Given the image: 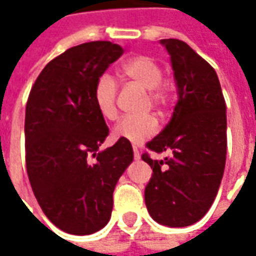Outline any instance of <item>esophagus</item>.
<instances>
[{
	"label": "esophagus",
	"instance_id": "obj_1",
	"mask_svg": "<svg viewBox=\"0 0 256 256\" xmlns=\"http://www.w3.org/2000/svg\"><path fill=\"white\" fill-rule=\"evenodd\" d=\"M134 158L135 160H140L141 158V154H140V150L136 146H134Z\"/></svg>",
	"mask_w": 256,
	"mask_h": 256
}]
</instances>
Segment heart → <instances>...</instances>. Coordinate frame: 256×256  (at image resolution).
I'll use <instances>...</instances> for the list:
<instances>
[{"label":"heart","instance_id":"heart-1","mask_svg":"<svg viewBox=\"0 0 256 256\" xmlns=\"http://www.w3.org/2000/svg\"><path fill=\"white\" fill-rule=\"evenodd\" d=\"M120 72L134 84L148 91V98L154 108H161L168 101V86L162 82V68L146 55H135L124 61ZM116 86L108 74L101 75L94 86V102L105 120L112 121L116 118ZM158 131V122L151 115L126 116L114 126L115 138L125 140L132 144H141L151 138Z\"/></svg>","mask_w":256,"mask_h":256}]
</instances>
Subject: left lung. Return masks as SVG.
I'll return each instance as SVG.
<instances>
[{"mask_svg":"<svg viewBox=\"0 0 256 256\" xmlns=\"http://www.w3.org/2000/svg\"><path fill=\"white\" fill-rule=\"evenodd\" d=\"M171 58L178 102L146 146L170 158L142 160L152 168L145 205L154 221L181 228L198 222L215 200L226 160V105L211 65L180 40H161Z\"/></svg>","mask_w":256,"mask_h":256,"instance_id":"8db88e82","label":"left lung"}]
</instances>
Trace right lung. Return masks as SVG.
Returning a JSON list of instances; mask_svg holds the SVG:
<instances>
[{
  "label": "right lung",
  "instance_id": "add662e5",
  "mask_svg": "<svg viewBox=\"0 0 256 256\" xmlns=\"http://www.w3.org/2000/svg\"><path fill=\"white\" fill-rule=\"evenodd\" d=\"M124 54L110 41L76 45L38 75L25 108V162L35 198L61 231L90 235L112 212L115 185L134 151L118 140L101 151L110 130L94 102L96 80Z\"/></svg>",
  "mask_w": 256,
  "mask_h": 256
}]
</instances>
